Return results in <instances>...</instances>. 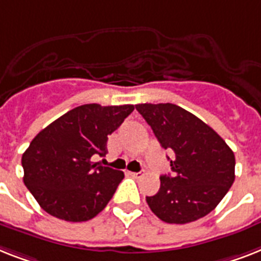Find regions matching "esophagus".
I'll use <instances>...</instances> for the list:
<instances>
[{
    "instance_id": "1",
    "label": "esophagus",
    "mask_w": 261,
    "mask_h": 261,
    "mask_svg": "<svg viewBox=\"0 0 261 261\" xmlns=\"http://www.w3.org/2000/svg\"><path fill=\"white\" fill-rule=\"evenodd\" d=\"M130 175L131 177H134V178H141L142 175H143V173H142V171H138V173H135V171H130Z\"/></svg>"
}]
</instances>
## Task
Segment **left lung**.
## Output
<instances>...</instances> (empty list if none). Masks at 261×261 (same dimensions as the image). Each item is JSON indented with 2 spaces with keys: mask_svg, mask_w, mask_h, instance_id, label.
Wrapping results in <instances>:
<instances>
[{
  "mask_svg": "<svg viewBox=\"0 0 261 261\" xmlns=\"http://www.w3.org/2000/svg\"><path fill=\"white\" fill-rule=\"evenodd\" d=\"M165 150L171 174L161 175L156 194L146 197L162 221L188 224L211 213L234 181V154L212 127L171 103L135 106Z\"/></svg>",
  "mask_w": 261,
  "mask_h": 261,
  "instance_id": "8db88e82",
  "label": "left lung"
}]
</instances>
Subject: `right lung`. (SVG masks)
Returning a JSON list of instances; mask_svg holds the SVG:
<instances>
[{
	"mask_svg": "<svg viewBox=\"0 0 261 261\" xmlns=\"http://www.w3.org/2000/svg\"><path fill=\"white\" fill-rule=\"evenodd\" d=\"M133 111V105H83L33 138L21 160L24 184L46 213L80 222L105 209L124 174L92 156L107 154L109 135Z\"/></svg>",
	"mask_w": 261,
	"mask_h": 261,
	"instance_id": "1",
	"label": "right lung"
}]
</instances>
